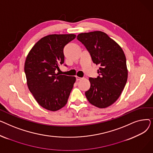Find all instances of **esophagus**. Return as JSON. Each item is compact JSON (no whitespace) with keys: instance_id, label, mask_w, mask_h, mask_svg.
I'll use <instances>...</instances> for the list:
<instances>
[{"instance_id":"esophagus-1","label":"esophagus","mask_w":153,"mask_h":153,"mask_svg":"<svg viewBox=\"0 0 153 153\" xmlns=\"http://www.w3.org/2000/svg\"><path fill=\"white\" fill-rule=\"evenodd\" d=\"M76 81H81V80L82 79V78H81V77H78V76H76Z\"/></svg>"}]
</instances>
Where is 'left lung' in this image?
<instances>
[{
	"mask_svg": "<svg viewBox=\"0 0 153 153\" xmlns=\"http://www.w3.org/2000/svg\"><path fill=\"white\" fill-rule=\"evenodd\" d=\"M77 39L86 48L94 63L99 64L97 78H89L90 89L85 92L92 105L104 108L119 98L128 79L126 57L122 48L105 33H82Z\"/></svg>",
	"mask_w": 153,
	"mask_h": 153,
	"instance_id": "left-lung-1",
	"label": "left lung"
}]
</instances>
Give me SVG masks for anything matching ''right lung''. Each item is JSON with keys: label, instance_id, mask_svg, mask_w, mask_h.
<instances>
[{"label": "right lung", "instance_id": "1", "mask_svg": "<svg viewBox=\"0 0 153 153\" xmlns=\"http://www.w3.org/2000/svg\"><path fill=\"white\" fill-rule=\"evenodd\" d=\"M74 34L50 35L36 43L28 53L24 70L27 85L40 106L57 111L67 103L76 77L56 74L64 63V48Z\"/></svg>", "mask_w": 153, "mask_h": 153}]
</instances>
